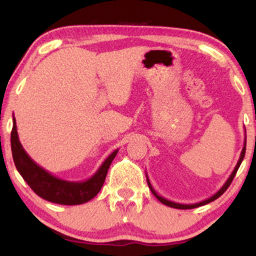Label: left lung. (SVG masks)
<instances>
[{
	"instance_id": "obj_1",
	"label": "left lung",
	"mask_w": 256,
	"mask_h": 256,
	"mask_svg": "<svg viewBox=\"0 0 256 256\" xmlns=\"http://www.w3.org/2000/svg\"><path fill=\"white\" fill-rule=\"evenodd\" d=\"M246 137L244 138V146H243L242 152H240V158H238V161H237V165H236V167H234V171H232V173L230 174V177L228 178V180L225 182L224 185H222V186L220 188V189L218 190V192H216V194H214V195L210 196V198H206V200H204V201L198 202V204H178V202H173V201H171V200H167V198H162V196L158 195V194L154 190V188L152 186L150 180H149L148 176L146 174V182H148V186H149V189L152 190V195H154L155 198H156L158 200V201L161 202V204H164L168 206V207H172V208H177V210H192V208H196V207H200V206H204V204H210V202H212V201H214V200H216L218 198H220V196H222V194H224V192H226V189H228V188L230 186V184H231L232 179L234 178V176H236V172L238 171V168H240V164H242L243 158H244V155H246Z\"/></svg>"
}]
</instances>
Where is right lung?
<instances>
[{
  "label": "right lung",
  "instance_id": "obj_1",
  "mask_svg": "<svg viewBox=\"0 0 256 256\" xmlns=\"http://www.w3.org/2000/svg\"><path fill=\"white\" fill-rule=\"evenodd\" d=\"M10 146L13 160L18 172L22 174L28 186L38 196L58 204H82L95 198L104 183L106 176L112 161L118 154L119 149L114 150L100 166V168L89 179L83 182L64 180L37 165L22 148L16 131V118H13V128L10 134Z\"/></svg>",
  "mask_w": 256,
  "mask_h": 256
}]
</instances>
